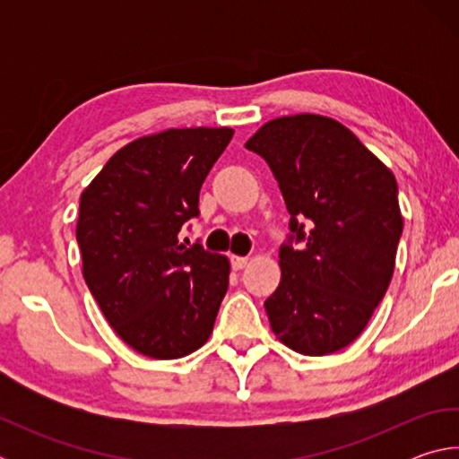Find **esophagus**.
Masks as SVG:
<instances>
[{
  "label": "esophagus",
  "instance_id": "esophagus-1",
  "mask_svg": "<svg viewBox=\"0 0 459 459\" xmlns=\"http://www.w3.org/2000/svg\"><path fill=\"white\" fill-rule=\"evenodd\" d=\"M230 263H232V269H237V271H240V269H245L247 265H248V257H230Z\"/></svg>",
  "mask_w": 459,
  "mask_h": 459
}]
</instances>
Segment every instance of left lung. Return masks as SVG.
<instances>
[{"instance_id":"obj_1","label":"left lung","mask_w":459,"mask_h":459,"mask_svg":"<svg viewBox=\"0 0 459 459\" xmlns=\"http://www.w3.org/2000/svg\"><path fill=\"white\" fill-rule=\"evenodd\" d=\"M245 147L267 161L291 214L281 281L265 301L271 330L299 354L338 352L367 328L391 283L403 232L397 180L324 115L271 119Z\"/></svg>"}]
</instances>
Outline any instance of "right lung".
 Segmentation results:
<instances>
[{"label": "right lung", "mask_w": 459, "mask_h": 459, "mask_svg": "<svg viewBox=\"0 0 459 459\" xmlns=\"http://www.w3.org/2000/svg\"><path fill=\"white\" fill-rule=\"evenodd\" d=\"M232 135L186 127L134 139L81 194L84 281L117 336L150 359H182L212 333L230 263L178 235Z\"/></svg>", "instance_id": "1"}]
</instances>
